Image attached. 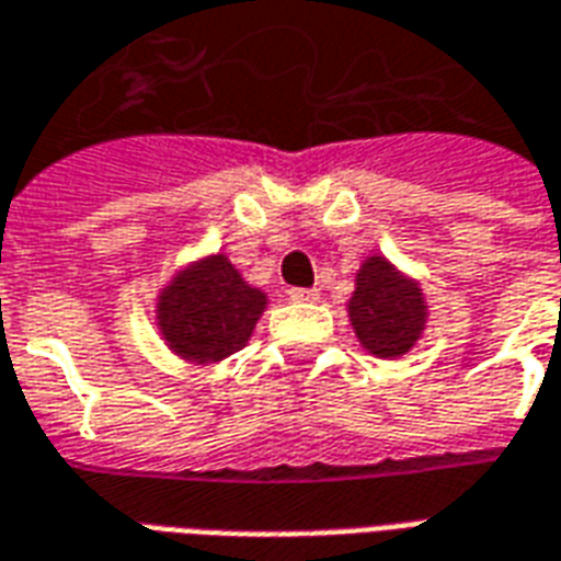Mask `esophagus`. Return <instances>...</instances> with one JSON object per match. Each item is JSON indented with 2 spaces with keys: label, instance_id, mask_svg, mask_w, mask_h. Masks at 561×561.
I'll return each mask as SVG.
<instances>
[{
  "label": "esophagus",
  "instance_id": "1",
  "mask_svg": "<svg viewBox=\"0 0 561 561\" xmlns=\"http://www.w3.org/2000/svg\"><path fill=\"white\" fill-rule=\"evenodd\" d=\"M288 297L297 300V304H316L318 297H321V291H318V288H291Z\"/></svg>",
  "mask_w": 561,
  "mask_h": 561
}]
</instances>
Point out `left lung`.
<instances>
[{
  "label": "left lung",
  "mask_w": 561,
  "mask_h": 561,
  "mask_svg": "<svg viewBox=\"0 0 561 561\" xmlns=\"http://www.w3.org/2000/svg\"><path fill=\"white\" fill-rule=\"evenodd\" d=\"M348 318L366 352L400 357L421 340L426 324L421 285L402 276L388 257H366L348 300Z\"/></svg>",
  "instance_id": "8db88e82"
}]
</instances>
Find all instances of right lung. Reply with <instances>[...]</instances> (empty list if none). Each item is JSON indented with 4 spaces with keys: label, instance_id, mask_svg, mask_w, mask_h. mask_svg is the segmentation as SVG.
Returning a JSON list of instances; mask_svg holds the SVG:
<instances>
[{
    "label": "right lung",
    "instance_id": "obj_1",
    "mask_svg": "<svg viewBox=\"0 0 561 561\" xmlns=\"http://www.w3.org/2000/svg\"><path fill=\"white\" fill-rule=\"evenodd\" d=\"M264 306L267 294L245 285L225 255H209L161 288L156 321L173 354L192 364H216L249 342Z\"/></svg>",
    "mask_w": 561,
    "mask_h": 561
}]
</instances>
